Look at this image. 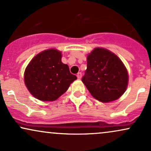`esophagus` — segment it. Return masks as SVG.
Instances as JSON below:
<instances>
[{"instance_id":"1","label":"esophagus","mask_w":151,"mask_h":151,"mask_svg":"<svg viewBox=\"0 0 151 151\" xmlns=\"http://www.w3.org/2000/svg\"><path fill=\"white\" fill-rule=\"evenodd\" d=\"M77 77L78 78V79H81V72H79V73H77Z\"/></svg>"}]
</instances>
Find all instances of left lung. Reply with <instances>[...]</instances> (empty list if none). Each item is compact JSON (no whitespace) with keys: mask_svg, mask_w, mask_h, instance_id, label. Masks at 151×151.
Returning <instances> with one entry per match:
<instances>
[{"mask_svg":"<svg viewBox=\"0 0 151 151\" xmlns=\"http://www.w3.org/2000/svg\"><path fill=\"white\" fill-rule=\"evenodd\" d=\"M86 67L81 81L99 101H113L126 91L127 70L115 54L104 48H95L87 56Z\"/></svg>","mask_w":151,"mask_h":151,"instance_id":"1","label":"left lung"}]
</instances>
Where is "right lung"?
I'll return each mask as SVG.
<instances>
[{
    "label": "right lung",
    "instance_id": "add662e5",
    "mask_svg": "<svg viewBox=\"0 0 151 151\" xmlns=\"http://www.w3.org/2000/svg\"><path fill=\"white\" fill-rule=\"evenodd\" d=\"M61 59V52L49 49L38 54L28 64L24 81L34 97L41 101H55L77 79Z\"/></svg>",
    "mask_w": 151,
    "mask_h": 151
}]
</instances>
